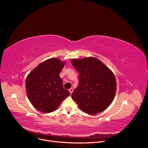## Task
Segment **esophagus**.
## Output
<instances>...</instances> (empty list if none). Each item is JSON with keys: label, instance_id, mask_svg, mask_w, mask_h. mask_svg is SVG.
Instances as JSON below:
<instances>
[{"label": "esophagus", "instance_id": "obj_1", "mask_svg": "<svg viewBox=\"0 0 148 148\" xmlns=\"http://www.w3.org/2000/svg\"><path fill=\"white\" fill-rule=\"evenodd\" d=\"M69 91H70V94L71 95V94H72V92H73V89L71 88H70V89H69Z\"/></svg>", "mask_w": 148, "mask_h": 148}]
</instances>
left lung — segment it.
<instances>
[{
	"label": "left lung",
	"instance_id": "8db88e82",
	"mask_svg": "<svg viewBox=\"0 0 148 148\" xmlns=\"http://www.w3.org/2000/svg\"><path fill=\"white\" fill-rule=\"evenodd\" d=\"M71 63L79 73V84L71 95L83 112L95 115L112 102L117 89L114 73L97 58L73 59Z\"/></svg>",
	"mask_w": 148,
	"mask_h": 148
}]
</instances>
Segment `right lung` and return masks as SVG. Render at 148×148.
<instances>
[{
  "label": "right lung",
  "instance_id": "add662e5",
  "mask_svg": "<svg viewBox=\"0 0 148 148\" xmlns=\"http://www.w3.org/2000/svg\"><path fill=\"white\" fill-rule=\"evenodd\" d=\"M65 62L56 58L41 62L28 75L26 91L31 104L39 111L50 113L70 96L63 87L60 73Z\"/></svg>",
  "mask_w": 148,
  "mask_h": 148
}]
</instances>
